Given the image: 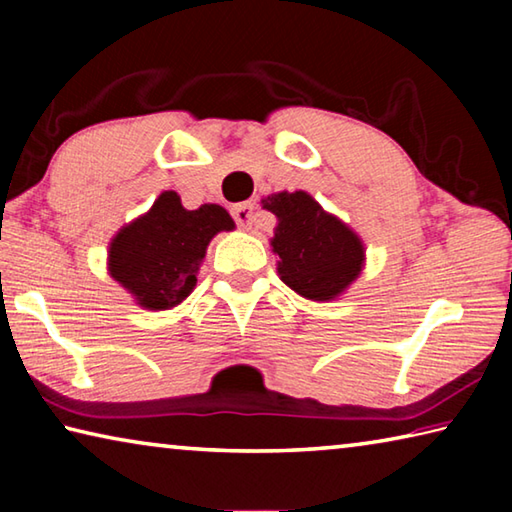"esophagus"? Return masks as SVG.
Segmentation results:
<instances>
[{
	"label": "esophagus",
	"mask_w": 512,
	"mask_h": 512,
	"mask_svg": "<svg viewBox=\"0 0 512 512\" xmlns=\"http://www.w3.org/2000/svg\"><path fill=\"white\" fill-rule=\"evenodd\" d=\"M232 216H235V221L239 228L250 230V225L255 221V205L253 203H239L232 207Z\"/></svg>",
	"instance_id": "34e87169"
}]
</instances>
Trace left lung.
Masks as SVG:
<instances>
[{
    "mask_svg": "<svg viewBox=\"0 0 512 512\" xmlns=\"http://www.w3.org/2000/svg\"><path fill=\"white\" fill-rule=\"evenodd\" d=\"M262 207L277 219L271 248L280 280L307 300L341 298L366 266L357 232L302 189L266 196Z\"/></svg>",
    "mask_w": 512,
    "mask_h": 512,
    "instance_id": "obj_1",
    "label": "left lung"
}]
</instances>
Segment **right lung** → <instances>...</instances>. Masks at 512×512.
Returning a JSON list of instances; mask_svg holds the SVG:
<instances>
[{"mask_svg": "<svg viewBox=\"0 0 512 512\" xmlns=\"http://www.w3.org/2000/svg\"><path fill=\"white\" fill-rule=\"evenodd\" d=\"M235 230L225 207L205 203L185 210L176 192H162L149 212L126 223L108 246V273L135 305L164 311L196 287L207 246L219 232Z\"/></svg>", "mask_w": 512, "mask_h": 512, "instance_id": "add662e5", "label": "right lung"}]
</instances>
